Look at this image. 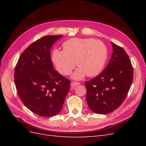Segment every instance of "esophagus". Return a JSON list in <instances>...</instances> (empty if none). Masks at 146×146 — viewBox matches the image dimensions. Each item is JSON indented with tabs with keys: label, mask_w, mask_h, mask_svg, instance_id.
<instances>
[{
	"label": "esophagus",
	"mask_w": 146,
	"mask_h": 146,
	"mask_svg": "<svg viewBox=\"0 0 146 146\" xmlns=\"http://www.w3.org/2000/svg\"><path fill=\"white\" fill-rule=\"evenodd\" d=\"M78 85H80V83L77 82H72L71 83H70V85H71L72 87L76 86H77Z\"/></svg>",
	"instance_id": "1"
}]
</instances>
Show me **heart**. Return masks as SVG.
<instances>
[{
  "label": "heart",
  "instance_id": "obj_1",
  "mask_svg": "<svg viewBox=\"0 0 146 146\" xmlns=\"http://www.w3.org/2000/svg\"><path fill=\"white\" fill-rule=\"evenodd\" d=\"M63 50L55 48L52 60L59 72L68 76L76 66L78 68L72 77L80 79L86 75L94 77L104 69L107 60L108 51L104 44L93 38H74L62 44Z\"/></svg>",
  "mask_w": 146,
  "mask_h": 146
}]
</instances>
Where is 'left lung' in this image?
I'll use <instances>...</instances> for the list:
<instances>
[{
    "mask_svg": "<svg viewBox=\"0 0 146 146\" xmlns=\"http://www.w3.org/2000/svg\"><path fill=\"white\" fill-rule=\"evenodd\" d=\"M113 53L104 71L85 82L86 102L94 113L104 114L120 107L129 92L133 78L129 56L123 48L112 42Z\"/></svg>",
    "mask_w": 146,
    "mask_h": 146,
    "instance_id": "8db88e82",
    "label": "left lung"
}]
</instances>
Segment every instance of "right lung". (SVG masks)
<instances>
[{
	"mask_svg": "<svg viewBox=\"0 0 146 146\" xmlns=\"http://www.w3.org/2000/svg\"><path fill=\"white\" fill-rule=\"evenodd\" d=\"M63 35H47L22 53L15 70L17 94L31 111L43 117L59 113L69 91L70 81L54 69L52 45Z\"/></svg>",
	"mask_w": 146,
	"mask_h": 146,
	"instance_id": "obj_1",
	"label": "right lung"
}]
</instances>
